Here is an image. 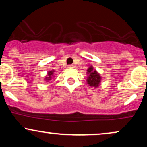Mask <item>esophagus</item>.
Listing matches in <instances>:
<instances>
[{"mask_svg":"<svg viewBox=\"0 0 147 147\" xmlns=\"http://www.w3.org/2000/svg\"><path fill=\"white\" fill-rule=\"evenodd\" d=\"M68 67L70 68H74V65H68Z\"/></svg>","mask_w":147,"mask_h":147,"instance_id":"obj_1","label":"esophagus"}]
</instances>
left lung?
<instances>
[{
	"instance_id": "8db88e82",
	"label": "left lung",
	"mask_w": 147,
	"mask_h": 147,
	"mask_svg": "<svg viewBox=\"0 0 147 147\" xmlns=\"http://www.w3.org/2000/svg\"><path fill=\"white\" fill-rule=\"evenodd\" d=\"M88 77L87 79V83L90 86L97 88L99 86L101 81V77L99 73H97L96 70H93V68L90 66L87 70Z\"/></svg>"
}]
</instances>
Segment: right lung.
Wrapping results in <instances>:
<instances>
[{"label": "right lung", "instance_id": "obj_1", "mask_svg": "<svg viewBox=\"0 0 147 147\" xmlns=\"http://www.w3.org/2000/svg\"><path fill=\"white\" fill-rule=\"evenodd\" d=\"M53 72H54V70H52V71H49L48 73V77H45V79H46V80H48V81L50 80V79H52V75H53Z\"/></svg>", "mask_w": 147, "mask_h": 147}]
</instances>
